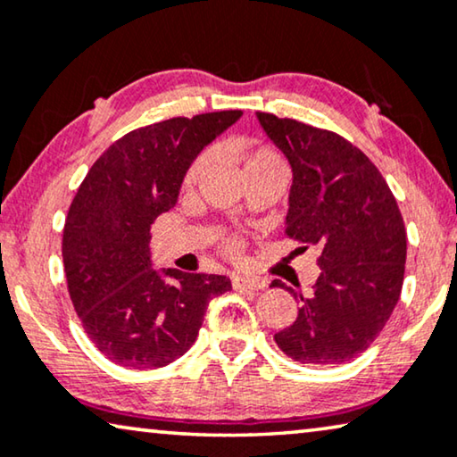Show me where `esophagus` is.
I'll return each instance as SVG.
<instances>
[{"label": "esophagus", "instance_id": "34e87169", "mask_svg": "<svg viewBox=\"0 0 457 457\" xmlns=\"http://www.w3.org/2000/svg\"><path fill=\"white\" fill-rule=\"evenodd\" d=\"M231 286H234V290L253 292V290H262V287L267 286V281L262 279V278H248V275H236V278L231 279Z\"/></svg>", "mask_w": 457, "mask_h": 457}]
</instances>
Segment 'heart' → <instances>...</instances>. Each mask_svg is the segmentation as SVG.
I'll return each mask as SVG.
<instances>
[{
  "label": "heart",
  "instance_id": "obj_1",
  "mask_svg": "<svg viewBox=\"0 0 457 457\" xmlns=\"http://www.w3.org/2000/svg\"><path fill=\"white\" fill-rule=\"evenodd\" d=\"M231 151H234V155L240 159L244 173L250 170H261V167H273V165L284 167V163H281V157L271 149V146H267V145H248L240 140V143H234ZM211 162H213V151L204 149L198 153V155L188 163V167H186V171L182 176V190L195 188V186L201 182V178L204 176V173H207V170L211 167ZM240 248H242V242L237 236H226L221 240V250L228 256H231V259L240 254Z\"/></svg>",
  "mask_w": 457,
  "mask_h": 457
}]
</instances>
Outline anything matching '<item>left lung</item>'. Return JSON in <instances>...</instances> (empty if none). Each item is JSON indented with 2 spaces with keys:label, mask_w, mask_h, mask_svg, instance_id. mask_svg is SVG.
<instances>
[{
  "label": "left lung",
  "mask_w": 457,
  "mask_h": 457,
  "mask_svg": "<svg viewBox=\"0 0 457 457\" xmlns=\"http://www.w3.org/2000/svg\"><path fill=\"white\" fill-rule=\"evenodd\" d=\"M294 171L286 236L319 246L320 275L298 300V317L275 333L279 350L302 364H342L375 342L400 300L406 228L375 163L339 134L256 112ZM271 286L284 287L279 279Z\"/></svg>",
  "instance_id": "1"
}]
</instances>
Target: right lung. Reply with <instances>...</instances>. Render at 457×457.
Masks as SVG:
<instances>
[{
    "mask_svg": "<svg viewBox=\"0 0 457 457\" xmlns=\"http://www.w3.org/2000/svg\"><path fill=\"white\" fill-rule=\"evenodd\" d=\"M240 109L137 128L109 146L82 179L62 256L68 292L87 336L126 369H159L195 344L204 311L231 290L223 275L151 267V223L176 207L186 167Z\"/></svg>",
    "mask_w": 457,
    "mask_h": 457,
    "instance_id": "1",
    "label": "right lung"
}]
</instances>
